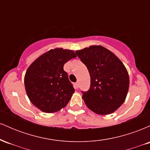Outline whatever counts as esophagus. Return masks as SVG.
<instances>
[{"label":"esophagus","mask_w":150,"mask_h":150,"mask_svg":"<svg viewBox=\"0 0 150 150\" xmlns=\"http://www.w3.org/2000/svg\"><path fill=\"white\" fill-rule=\"evenodd\" d=\"M74 87H75V89H78V87H79V84L78 82H75V83H74Z\"/></svg>","instance_id":"1"}]
</instances>
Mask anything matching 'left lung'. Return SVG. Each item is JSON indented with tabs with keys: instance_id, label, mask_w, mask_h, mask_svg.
Listing matches in <instances>:
<instances>
[{
	"instance_id": "obj_1",
	"label": "left lung",
	"mask_w": 150,
	"mask_h": 150,
	"mask_svg": "<svg viewBox=\"0 0 150 150\" xmlns=\"http://www.w3.org/2000/svg\"><path fill=\"white\" fill-rule=\"evenodd\" d=\"M87 66L91 78L87 92H82L85 104L93 112L107 115L124 102L129 88V76L123 63L101 46H91L76 51Z\"/></svg>"
}]
</instances>
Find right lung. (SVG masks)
<instances>
[{"label":"right lung","instance_id":"right-lung-1","mask_svg":"<svg viewBox=\"0 0 150 150\" xmlns=\"http://www.w3.org/2000/svg\"><path fill=\"white\" fill-rule=\"evenodd\" d=\"M76 55L71 50L51 49L34 61L25 73L26 92L41 111L53 113L69 102L75 89L63 65Z\"/></svg>","mask_w":150,"mask_h":150}]
</instances>
